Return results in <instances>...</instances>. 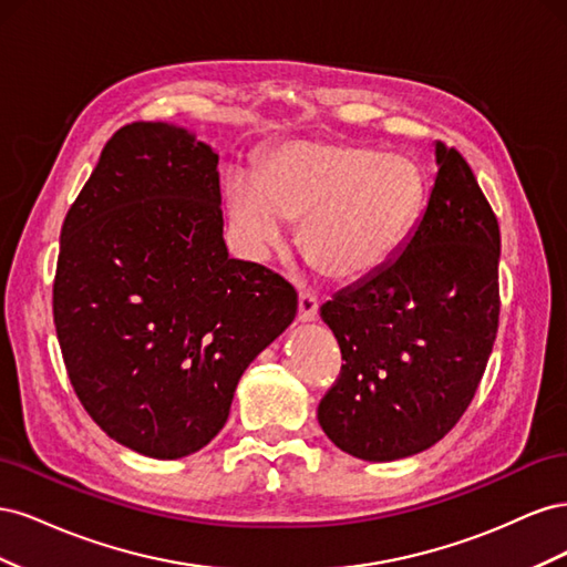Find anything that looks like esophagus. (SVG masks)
<instances>
[{
  "instance_id": "1",
  "label": "esophagus",
  "mask_w": 567,
  "mask_h": 567,
  "mask_svg": "<svg viewBox=\"0 0 567 567\" xmlns=\"http://www.w3.org/2000/svg\"><path fill=\"white\" fill-rule=\"evenodd\" d=\"M317 310H319V302L315 296H310V293L298 296V319L300 321H312L317 317Z\"/></svg>"
}]
</instances>
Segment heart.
Here are the masks:
<instances>
[{
	"instance_id": "heart-1",
	"label": "heart",
	"mask_w": 567,
	"mask_h": 567,
	"mask_svg": "<svg viewBox=\"0 0 567 567\" xmlns=\"http://www.w3.org/2000/svg\"><path fill=\"white\" fill-rule=\"evenodd\" d=\"M425 196L416 161L346 142H288L255 179L236 173L227 182L234 227L255 252L284 241V221H302L305 260L336 284L385 269L414 231Z\"/></svg>"
}]
</instances>
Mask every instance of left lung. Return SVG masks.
<instances>
[{
  "label": "left lung",
  "instance_id": "8db88e82",
  "mask_svg": "<svg viewBox=\"0 0 567 567\" xmlns=\"http://www.w3.org/2000/svg\"><path fill=\"white\" fill-rule=\"evenodd\" d=\"M437 179L402 252L321 305L346 364L317 416L357 458L419 454L468 409L499 329V221L471 165L435 146Z\"/></svg>",
  "mask_w": 567,
  "mask_h": 567
}]
</instances>
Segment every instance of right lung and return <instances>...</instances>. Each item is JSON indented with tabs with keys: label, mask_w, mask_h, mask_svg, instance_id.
<instances>
[{
	"label": "right lung",
	"mask_w": 567,
	"mask_h": 567,
	"mask_svg": "<svg viewBox=\"0 0 567 567\" xmlns=\"http://www.w3.org/2000/svg\"><path fill=\"white\" fill-rule=\"evenodd\" d=\"M217 161L179 127L130 123L61 227L68 379L101 431L153 458L194 454L221 431L246 367L298 312L284 277L229 260Z\"/></svg>",
	"instance_id": "add662e5"
}]
</instances>
